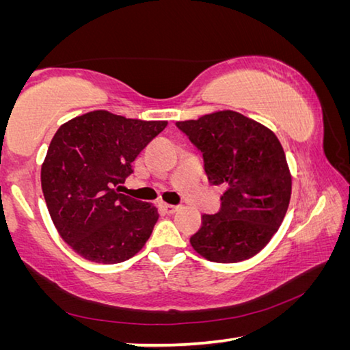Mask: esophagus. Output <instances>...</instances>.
<instances>
[{"instance_id": "1", "label": "esophagus", "mask_w": 350, "mask_h": 350, "mask_svg": "<svg viewBox=\"0 0 350 350\" xmlns=\"http://www.w3.org/2000/svg\"><path fill=\"white\" fill-rule=\"evenodd\" d=\"M159 206H161V208L167 213V215H173V213H176L177 208H179L177 205H171V204H165V202H161L159 204Z\"/></svg>"}]
</instances>
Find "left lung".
I'll list each match as a JSON object with an SVG mask.
<instances>
[{
    "mask_svg": "<svg viewBox=\"0 0 350 350\" xmlns=\"http://www.w3.org/2000/svg\"><path fill=\"white\" fill-rule=\"evenodd\" d=\"M202 152L211 185H221V210L202 216L191 245L213 262H239L269 244L286 216L292 177L286 154L269 128L234 111L177 122Z\"/></svg>",
    "mask_w": 350,
    "mask_h": 350,
    "instance_id": "8db88e82",
    "label": "left lung"
}]
</instances>
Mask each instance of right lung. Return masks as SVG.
<instances>
[{"label":"right lung","mask_w":350,"mask_h":350,"mask_svg":"<svg viewBox=\"0 0 350 350\" xmlns=\"http://www.w3.org/2000/svg\"><path fill=\"white\" fill-rule=\"evenodd\" d=\"M167 125L92 111L58 128L41 167V188L58 233L80 256L118 264L145 245L157 208L116 187Z\"/></svg>","instance_id":"obj_1"}]
</instances>
